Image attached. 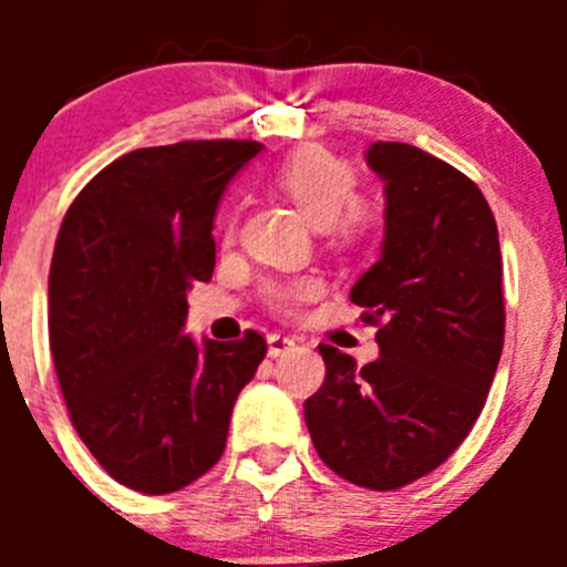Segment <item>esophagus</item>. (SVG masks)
Wrapping results in <instances>:
<instances>
[{
    "label": "esophagus",
    "instance_id": "esophagus-1",
    "mask_svg": "<svg viewBox=\"0 0 567 567\" xmlns=\"http://www.w3.org/2000/svg\"><path fill=\"white\" fill-rule=\"evenodd\" d=\"M267 346H269V358H280V354L292 352V349H295V338H292V334L272 332L267 338Z\"/></svg>",
    "mask_w": 567,
    "mask_h": 567
}]
</instances>
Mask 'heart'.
Segmentation results:
<instances>
[{
  "label": "heart",
  "mask_w": 567,
  "mask_h": 567,
  "mask_svg": "<svg viewBox=\"0 0 567 567\" xmlns=\"http://www.w3.org/2000/svg\"><path fill=\"white\" fill-rule=\"evenodd\" d=\"M280 189L292 198L318 227H338L343 233H354L363 224V209L354 202L358 175L352 164L338 158L329 150L307 147L289 155L278 169ZM315 292L312 280H292L269 289V300L278 307H289L307 300Z\"/></svg>",
  "instance_id": "obj_1"
}]
</instances>
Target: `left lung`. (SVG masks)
Segmentation results:
<instances>
[{
	"label": "left lung",
	"mask_w": 567,
	"mask_h": 567,
	"mask_svg": "<svg viewBox=\"0 0 567 567\" xmlns=\"http://www.w3.org/2000/svg\"><path fill=\"white\" fill-rule=\"evenodd\" d=\"M365 164L385 233L349 298L380 327V358L358 369L320 343L327 380L303 417L334 474L394 491L452 457L483 412L505 338L503 255L488 202L452 164L403 142H374Z\"/></svg>",
	"instance_id": "8db88e82"
}]
</instances>
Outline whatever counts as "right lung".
I'll list each match as a JSON object with an SVG mask.
<instances>
[{"label":"right lung","mask_w":567,"mask_h":567,"mask_svg":"<svg viewBox=\"0 0 567 567\" xmlns=\"http://www.w3.org/2000/svg\"><path fill=\"white\" fill-rule=\"evenodd\" d=\"M258 142H178L115 158L76 195L48 280L70 423L115 483L169 494L224 454L267 340L195 343L187 289L215 269V209Z\"/></svg>","instance_id":"obj_1"}]
</instances>
